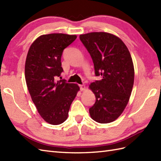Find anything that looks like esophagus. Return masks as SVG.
<instances>
[{
	"label": "esophagus",
	"mask_w": 161,
	"mask_h": 161,
	"mask_svg": "<svg viewBox=\"0 0 161 161\" xmlns=\"http://www.w3.org/2000/svg\"><path fill=\"white\" fill-rule=\"evenodd\" d=\"M80 90H81V91H84V90L86 89V86H85V85H84V84L80 85Z\"/></svg>",
	"instance_id": "1"
}]
</instances>
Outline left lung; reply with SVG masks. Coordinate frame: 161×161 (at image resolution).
Segmentation results:
<instances>
[{"label": "left lung", "instance_id": "left-lung-1", "mask_svg": "<svg viewBox=\"0 0 161 161\" xmlns=\"http://www.w3.org/2000/svg\"><path fill=\"white\" fill-rule=\"evenodd\" d=\"M80 39L91 56L95 75L102 76L89 86L96 97L90 115L100 123L113 122L131 95L134 79L131 55L123 41L109 33H88L80 35Z\"/></svg>", "mask_w": 161, "mask_h": 161}]
</instances>
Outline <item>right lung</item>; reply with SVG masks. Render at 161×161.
Returning <instances> with one entry per match:
<instances>
[{
  "mask_svg": "<svg viewBox=\"0 0 161 161\" xmlns=\"http://www.w3.org/2000/svg\"><path fill=\"white\" fill-rule=\"evenodd\" d=\"M75 35L51 33L38 37L30 47L25 62V80L39 114L52 125L64 122L70 105L80 91L77 84L57 80L63 69V51Z\"/></svg>",
  "mask_w": 161,
  "mask_h": 161,
  "instance_id": "add662e5",
  "label": "right lung"
}]
</instances>
